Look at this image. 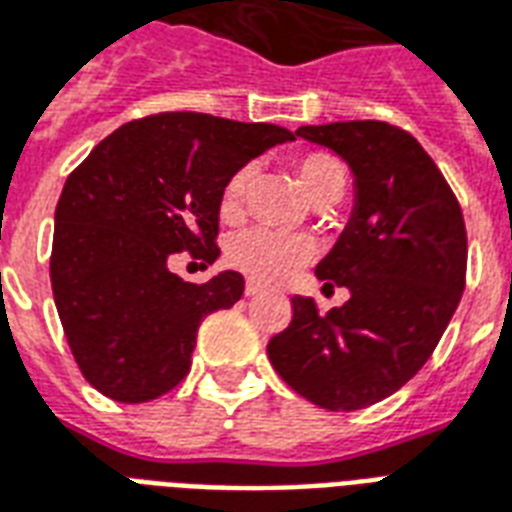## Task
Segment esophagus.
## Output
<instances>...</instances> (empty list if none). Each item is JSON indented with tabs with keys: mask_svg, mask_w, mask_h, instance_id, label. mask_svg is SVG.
<instances>
[{
	"mask_svg": "<svg viewBox=\"0 0 512 512\" xmlns=\"http://www.w3.org/2000/svg\"><path fill=\"white\" fill-rule=\"evenodd\" d=\"M263 293H266V287H260L257 282H246L244 287L246 298H257V295H263Z\"/></svg>",
	"mask_w": 512,
	"mask_h": 512,
	"instance_id": "34e87169",
	"label": "esophagus"
}]
</instances>
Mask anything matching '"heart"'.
<instances>
[{"label":"heart","instance_id":"obj_1","mask_svg":"<svg viewBox=\"0 0 512 512\" xmlns=\"http://www.w3.org/2000/svg\"><path fill=\"white\" fill-rule=\"evenodd\" d=\"M298 181L309 195L314 206L317 203H336L344 195L347 187V170L328 151H312L295 162ZM255 165H241V168L225 181L222 195H219V211L222 217L236 219L244 208V200L249 189L255 184ZM227 263L238 268L255 282L263 285H276L287 276H293L301 266H306L314 257V244L306 236L298 233H285L274 227H244L236 236L227 241Z\"/></svg>","mask_w":512,"mask_h":512}]
</instances>
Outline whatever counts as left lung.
Wrapping results in <instances>:
<instances>
[{
	"label": "left lung",
	"instance_id": "1",
	"mask_svg": "<svg viewBox=\"0 0 512 512\" xmlns=\"http://www.w3.org/2000/svg\"><path fill=\"white\" fill-rule=\"evenodd\" d=\"M352 173L355 203L317 263L350 301L320 312L295 295L293 323L268 342L279 377L317 407L363 410L388 399L429 361L464 293L467 230L448 181L410 132L385 121L298 127Z\"/></svg>",
	"mask_w": 512,
	"mask_h": 512
}]
</instances>
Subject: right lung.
<instances>
[{
    "mask_svg": "<svg viewBox=\"0 0 512 512\" xmlns=\"http://www.w3.org/2000/svg\"><path fill=\"white\" fill-rule=\"evenodd\" d=\"M293 138L263 121L157 113L121 124L70 173L51 287L75 363L102 396L140 404L187 377L203 317L236 304L244 276L219 271L192 285L170 257L187 249L214 263L225 181Z\"/></svg>",
    "mask_w": 512,
    "mask_h": 512,
    "instance_id": "obj_1",
    "label": "right lung"
}]
</instances>
